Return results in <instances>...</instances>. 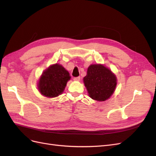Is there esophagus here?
Masks as SVG:
<instances>
[{
	"label": "esophagus",
	"instance_id": "esophagus-1",
	"mask_svg": "<svg viewBox=\"0 0 156 156\" xmlns=\"http://www.w3.org/2000/svg\"><path fill=\"white\" fill-rule=\"evenodd\" d=\"M80 79H81V77H74V78H73V81H80Z\"/></svg>",
	"mask_w": 156,
	"mask_h": 156
}]
</instances>
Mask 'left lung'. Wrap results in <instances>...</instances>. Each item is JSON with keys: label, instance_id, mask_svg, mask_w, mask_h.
<instances>
[{"label": "left lung", "instance_id": "1", "mask_svg": "<svg viewBox=\"0 0 156 156\" xmlns=\"http://www.w3.org/2000/svg\"><path fill=\"white\" fill-rule=\"evenodd\" d=\"M83 82L92 100L104 101L115 92L117 78L109 68L103 64H96L89 66Z\"/></svg>", "mask_w": 156, "mask_h": 156}]
</instances>
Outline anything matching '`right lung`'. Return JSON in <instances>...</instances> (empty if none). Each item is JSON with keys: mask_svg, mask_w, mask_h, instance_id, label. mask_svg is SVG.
Masks as SVG:
<instances>
[{"mask_svg": "<svg viewBox=\"0 0 156 156\" xmlns=\"http://www.w3.org/2000/svg\"><path fill=\"white\" fill-rule=\"evenodd\" d=\"M70 79L68 71L61 64L56 63L44 71L38 80L37 88L45 97H57L63 93Z\"/></svg>", "mask_w": 156, "mask_h": 156, "instance_id": "right-lung-1", "label": "right lung"}]
</instances>
